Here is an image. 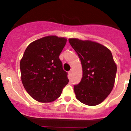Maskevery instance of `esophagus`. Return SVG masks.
Here are the masks:
<instances>
[{
	"label": "esophagus",
	"instance_id": "1",
	"mask_svg": "<svg viewBox=\"0 0 131 131\" xmlns=\"http://www.w3.org/2000/svg\"><path fill=\"white\" fill-rule=\"evenodd\" d=\"M72 73H73V70H71L70 71L68 72L69 74H70V75H71V74H72Z\"/></svg>",
	"mask_w": 131,
	"mask_h": 131
}]
</instances>
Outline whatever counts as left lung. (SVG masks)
Masks as SVG:
<instances>
[{"mask_svg": "<svg viewBox=\"0 0 131 131\" xmlns=\"http://www.w3.org/2000/svg\"><path fill=\"white\" fill-rule=\"evenodd\" d=\"M68 40L82 64V79L74 85L76 99L89 106L100 104L110 94L115 84L117 67L112 52L91 40L76 38Z\"/></svg>", "mask_w": 131, "mask_h": 131, "instance_id": "obj_1", "label": "left lung"}]
</instances>
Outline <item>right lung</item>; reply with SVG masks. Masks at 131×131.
<instances>
[{"label": "right lung", "instance_id": "1", "mask_svg": "<svg viewBox=\"0 0 131 131\" xmlns=\"http://www.w3.org/2000/svg\"><path fill=\"white\" fill-rule=\"evenodd\" d=\"M67 39L49 36L31 42L20 61L21 79L27 92L36 101L52 102L68 83L60 54Z\"/></svg>", "mask_w": 131, "mask_h": 131}]
</instances>
